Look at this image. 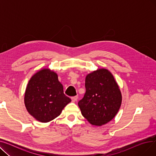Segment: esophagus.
I'll use <instances>...</instances> for the list:
<instances>
[{"mask_svg": "<svg viewBox=\"0 0 156 156\" xmlns=\"http://www.w3.org/2000/svg\"><path fill=\"white\" fill-rule=\"evenodd\" d=\"M71 100H72L73 102H75L78 100V97L77 96H75V97H71Z\"/></svg>", "mask_w": 156, "mask_h": 156, "instance_id": "1", "label": "esophagus"}]
</instances>
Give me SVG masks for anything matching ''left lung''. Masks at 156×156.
Returning <instances> with one entry per match:
<instances>
[{"instance_id":"8db88e82","label":"left lung","mask_w":156,"mask_h":156,"mask_svg":"<svg viewBox=\"0 0 156 156\" xmlns=\"http://www.w3.org/2000/svg\"><path fill=\"white\" fill-rule=\"evenodd\" d=\"M86 92L78 102L83 116L95 126H102L117 114L122 102L119 87L112 74L100 68L85 78Z\"/></svg>"}]
</instances>
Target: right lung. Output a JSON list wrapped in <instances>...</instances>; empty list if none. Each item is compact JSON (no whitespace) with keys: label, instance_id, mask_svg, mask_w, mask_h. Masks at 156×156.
Wrapping results in <instances>:
<instances>
[{"label":"right lung","instance_id":"obj_1","mask_svg":"<svg viewBox=\"0 0 156 156\" xmlns=\"http://www.w3.org/2000/svg\"><path fill=\"white\" fill-rule=\"evenodd\" d=\"M71 100L66 96L57 74L42 68L33 75L27 84L24 102L31 116L41 122H48L59 116Z\"/></svg>","mask_w":156,"mask_h":156}]
</instances>
